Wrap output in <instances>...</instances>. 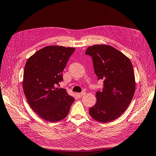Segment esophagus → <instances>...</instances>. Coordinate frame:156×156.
Masks as SVG:
<instances>
[{"label":"esophagus","mask_w":156,"mask_h":156,"mask_svg":"<svg viewBox=\"0 0 156 156\" xmlns=\"http://www.w3.org/2000/svg\"><path fill=\"white\" fill-rule=\"evenodd\" d=\"M85 94H86L85 92H80V93H77V96H78V98H80V97L84 96V95Z\"/></svg>","instance_id":"obj_1"}]
</instances>
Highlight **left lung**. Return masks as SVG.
Here are the masks:
<instances>
[{
	"mask_svg": "<svg viewBox=\"0 0 156 156\" xmlns=\"http://www.w3.org/2000/svg\"><path fill=\"white\" fill-rule=\"evenodd\" d=\"M86 55L92 57L98 80H102V90L96 92V104L89 114L100 122L117 119L127 109L135 92V76L131 61L124 54L108 45H94Z\"/></svg>",
	"mask_w": 156,
	"mask_h": 156,
	"instance_id": "obj_1",
	"label": "left lung"
}]
</instances>
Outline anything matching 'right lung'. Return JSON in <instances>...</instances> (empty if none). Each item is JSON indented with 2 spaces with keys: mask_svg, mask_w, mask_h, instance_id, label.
Masks as SVG:
<instances>
[{
  "mask_svg": "<svg viewBox=\"0 0 156 156\" xmlns=\"http://www.w3.org/2000/svg\"><path fill=\"white\" fill-rule=\"evenodd\" d=\"M74 48L48 46L27 61L23 89L30 106L41 118L50 122L66 117L74 98L66 90L58 88L62 72Z\"/></svg>",
  "mask_w": 156,
  "mask_h": 156,
  "instance_id": "add662e5",
  "label": "right lung"
}]
</instances>
